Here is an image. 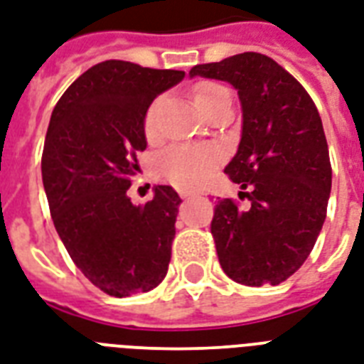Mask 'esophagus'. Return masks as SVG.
Segmentation results:
<instances>
[{"label":"esophagus","instance_id":"obj_1","mask_svg":"<svg viewBox=\"0 0 364 364\" xmlns=\"http://www.w3.org/2000/svg\"><path fill=\"white\" fill-rule=\"evenodd\" d=\"M193 196H196L193 191H180V197H182V199H190V197Z\"/></svg>","mask_w":364,"mask_h":364}]
</instances>
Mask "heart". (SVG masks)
<instances>
[{
  "label": "heart",
  "mask_w": 364,
  "mask_h": 364,
  "mask_svg": "<svg viewBox=\"0 0 364 364\" xmlns=\"http://www.w3.org/2000/svg\"><path fill=\"white\" fill-rule=\"evenodd\" d=\"M230 98V91L226 87L218 85V83H201L196 87L193 91V100H196L197 108L201 109L205 115L210 108L222 100ZM161 106V98H157L156 102L151 104L148 114H146V132L151 136L156 132V121L157 112ZM222 151L214 146H199V144H178V146H171L163 151L161 156L157 157V168L159 173L167 180L174 182L180 188H197L201 186L205 180L210 176L216 165H220Z\"/></svg>",
  "instance_id": "heart-1"
}]
</instances>
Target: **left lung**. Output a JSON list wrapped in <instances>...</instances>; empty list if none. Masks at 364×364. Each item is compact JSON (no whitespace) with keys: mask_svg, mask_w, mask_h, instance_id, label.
Masks as SVG:
<instances>
[{"mask_svg":"<svg viewBox=\"0 0 364 364\" xmlns=\"http://www.w3.org/2000/svg\"><path fill=\"white\" fill-rule=\"evenodd\" d=\"M226 81L243 109L237 154L224 173L249 190L250 207L232 199L214 207L210 233L228 277L247 287L279 284L314 249L326 218L332 168L319 112L277 62L241 53L197 64L190 77Z\"/></svg>","mask_w":364,"mask_h":364,"instance_id":"8db88e82","label":"left lung"}]
</instances>
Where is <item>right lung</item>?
Instances as JSON below:
<instances>
[{
    "label": "right lung",
    "mask_w": 364,
    "mask_h": 364,
    "mask_svg": "<svg viewBox=\"0 0 364 364\" xmlns=\"http://www.w3.org/2000/svg\"><path fill=\"white\" fill-rule=\"evenodd\" d=\"M184 75L100 62L68 87L50 115L41 176L53 224L75 266L109 296L148 292L167 275L182 199L156 186L151 201L132 205L127 190L148 146L150 104Z\"/></svg>",
    "instance_id": "add662e5"
}]
</instances>
